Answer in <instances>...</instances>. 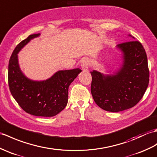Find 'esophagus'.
<instances>
[{
	"label": "esophagus",
	"instance_id": "1",
	"mask_svg": "<svg viewBox=\"0 0 157 157\" xmlns=\"http://www.w3.org/2000/svg\"><path fill=\"white\" fill-rule=\"evenodd\" d=\"M89 65H90V61L88 59H83L82 62V64H81L82 70L83 71H87V70H88V67H89Z\"/></svg>",
	"mask_w": 157,
	"mask_h": 157
}]
</instances>
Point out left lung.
<instances>
[{
    "label": "left lung",
    "mask_w": 157,
    "mask_h": 157,
    "mask_svg": "<svg viewBox=\"0 0 157 157\" xmlns=\"http://www.w3.org/2000/svg\"><path fill=\"white\" fill-rule=\"evenodd\" d=\"M118 47L124 53V63L116 75L91 72V93L94 100L101 109L112 112L123 111L136 105L143 97L149 83L147 56L141 43L127 41L120 43Z\"/></svg>",
    "instance_id": "obj_1"
}]
</instances>
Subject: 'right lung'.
I'll return each instance as SVG.
<instances>
[{
  "label": "right lung",
  "mask_w": 157,
  "mask_h": 157,
  "mask_svg": "<svg viewBox=\"0 0 157 157\" xmlns=\"http://www.w3.org/2000/svg\"><path fill=\"white\" fill-rule=\"evenodd\" d=\"M40 34H33L20 42L10 56L8 82L12 96L21 108L28 114L52 117L63 110L68 100V88L82 70L76 68L59 71L42 82L28 79L20 70L17 53L30 40Z\"/></svg>",
  "instance_id": "1"
}]
</instances>
